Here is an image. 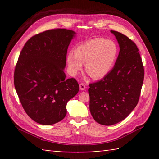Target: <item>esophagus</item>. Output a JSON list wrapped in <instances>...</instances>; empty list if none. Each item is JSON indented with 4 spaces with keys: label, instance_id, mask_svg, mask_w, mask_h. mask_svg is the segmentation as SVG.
<instances>
[{
    "label": "esophagus",
    "instance_id": "1",
    "mask_svg": "<svg viewBox=\"0 0 159 159\" xmlns=\"http://www.w3.org/2000/svg\"><path fill=\"white\" fill-rule=\"evenodd\" d=\"M79 87H80V90H84L85 89V84H83V83H80Z\"/></svg>",
    "mask_w": 159,
    "mask_h": 159
}]
</instances>
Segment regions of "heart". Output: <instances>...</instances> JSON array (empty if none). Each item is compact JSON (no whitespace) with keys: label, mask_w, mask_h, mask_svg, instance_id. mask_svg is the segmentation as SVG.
Instances as JSON below:
<instances>
[{"label":"heart","mask_w":159,"mask_h":159,"mask_svg":"<svg viewBox=\"0 0 159 159\" xmlns=\"http://www.w3.org/2000/svg\"><path fill=\"white\" fill-rule=\"evenodd\" d=\"M118 55V47L111 40L97 38L75 48L66 55L69 73L75 76L85 64V71L94 79H101L111 71Z\"/></svg>","instance_id":"obj_1"}]
</instances>
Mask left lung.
Instances as JSON below:
<instances>
[{"mask_svg": "<svg viewBox=\"0 0 159 159\" xmlns=\"http://www.w3.org/2000/svg\"><path fill=\"white\" fill-rule=\"evenodd\" d=\"M120 51L115 65L102 80L89 85L90 111L96 122L112 125L124 120L137 106L144 80V66L135 43L111 31Z\"/></svg>", "mask_w": 159, "mask_h": 159, "instance_id": "8db88e82", "label": "left lung"}]
</instances>
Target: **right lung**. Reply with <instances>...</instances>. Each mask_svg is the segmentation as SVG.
<instances>
[{"instance_id": "right-lung-1", "label": "right lung", "mask_w": 159, "mask_h": 159, "mask_svg": "<svg viewBox=\"0 0 159 159\" xmlns=\"http://www.w3.org/2000/svg\"><path fill=\"white\" fill-rule=\"evenodd\" d=\"M76 34L66 29L45 31L31 37L21 51L15 88L26 114L39 124L61 121L67 102L79 92L76 80L64 73L67 49Z\"/></svg>"}]
</instances>
